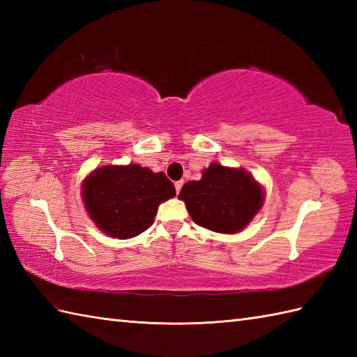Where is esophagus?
I'll list each match as a JSON object with an SVG mask.
<instances>
[{"label": "esophagus", "mask_w": 357, "mask_h": 357, "mask_svg": "<svg viewBox=\"0 0 357 357\" xmlns=\"http://www.w3.org/2000/svg\"><path fill=\"white\" fill-rule=\"evenodd\" d=\"M183 185H184V181H176V183H174V188H176V193L181 192V188H183Z\"/></svg>", "instance_id": "obj_1"}]
</instances>
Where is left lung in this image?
<instances>
[{
  "label": "left lung",
  "instance_id": "left-lung-1",
  "mask_svg": "<svg viewBox=\"0 0 357 357\" xmlns=\"http://www.w3.org/2000/svg\"><path fill=\"white\" fill-rule=\"evenodd\" d=\"M179 199L193 221L216 233L244 230L264 204V188L244 169L211 162L199 181H188Z\"/></svg>",
  "mask_w": 357,
  "mask_h": 357
}]
</instances>
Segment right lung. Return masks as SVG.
Instances as JSON below:
<instances>
[{
	"mask_svg": "<svg viewBox=\"0 0 357 357\" xmlns=\"http://www.w3.org/2000/svg\"><path fill=\"white\" fill-rule=\"evenodd\" d=\"M90 219L112 238L138 236L153 224L159 204L176 195L162 172L138 164L102 165L81 185Z\"/></svg>",
	"mask_w": 357,
	"mask_h": 357,
	"instance_id": "obj_1",
	"label": "right lung"
}]
</instances>
